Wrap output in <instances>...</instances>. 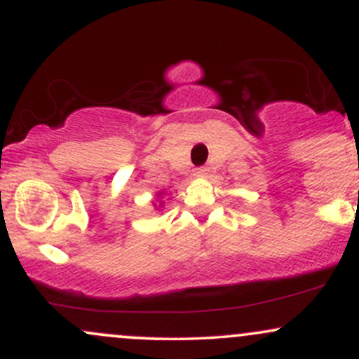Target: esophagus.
<instances>
[{
	"label": "esophagus",
	"mask_w": 359,
	"mask_h": 359,
	"mask_svg": "<svg viewBox=\"0 0 359 359\" xmlns=\"http://www.w3.org/2000/svg\"><path fill=\"white\" fill-rule=\"evenodd\" d=\"M194 175H196V177H205V175H208V168H205V167L196 168V170H194Z\"/></svg>",
	"instance_id": "1"
}]
</instances>
